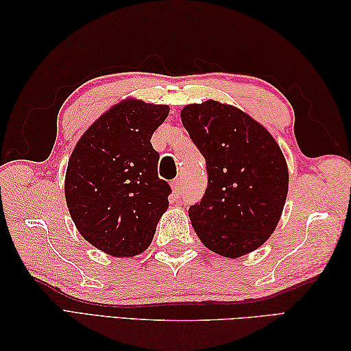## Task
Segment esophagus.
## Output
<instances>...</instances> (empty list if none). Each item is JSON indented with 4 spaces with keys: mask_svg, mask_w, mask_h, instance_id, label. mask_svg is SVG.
Masks as SVG:
<instances>
[{
    "mask_svg": "<svg viewBox=\"0 0 351 351\" xmlns=\"http://www.w3.org/2000/svg\"><path fill=\"white\" fill-rule=\"evenodd\" d=\"M171 187H173V193L176 196H181L182 191H184V185H182L181 178H176V180L171 182Z\"/></svg>",
    "mask_w": 351,
    "mask_h": 351,
    "instance_id": "obj_1",
    "label": "esophagus"
}]
</instances>
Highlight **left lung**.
<instances>
[{
  "label": "left lung",
  "instance_id": "left-lung-1",
  "mask_svg": "<svg viewBox=\"0 0 351 351\" xmlns=\"http://www.w3.org/2000/svg\"><path fill=\"white\" fill-rule=\"evenodd\" d=\"M184 128L206 162L208 185L189 215L208 249L238 258L263 245L285 205L288 167L263 125L217 101L181 111Z\"/></svg>",
  "mask_w": 351,
  "mask_h": 351
}]
</instances>
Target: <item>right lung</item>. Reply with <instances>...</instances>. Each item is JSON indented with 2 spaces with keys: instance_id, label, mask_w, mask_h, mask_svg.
Segmentation results:
<instances>
[{
  "instance_id": "obj_1",
  "label": "right lung",
  "mask_w": 351,
  "mask_h": 351,
  "mask_svg": "<svg viewBox=\"0 0 351 351\" xmlns=\"http://www.w3.org/2000/svg\"><path fill=\"white\" fill-rule=\"evenodd\" d=\"M167 106L123 101L80 138L66 170L64 196L80 234L111 256H136L151 244L169 206L151 143Z\"/></svg>"
}]
</instances>
